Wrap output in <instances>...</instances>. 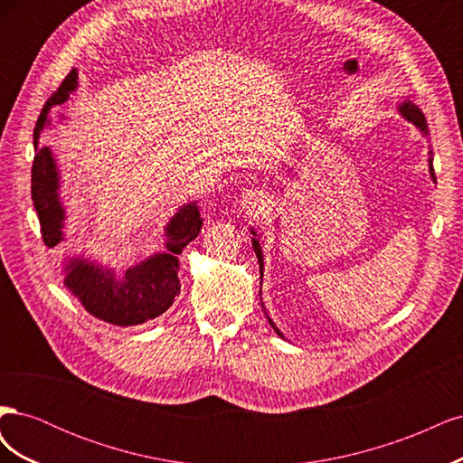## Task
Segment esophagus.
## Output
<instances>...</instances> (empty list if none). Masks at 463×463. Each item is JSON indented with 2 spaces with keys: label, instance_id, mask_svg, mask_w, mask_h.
Listing matches in <instances>:
<instances>
[{
  "label": "esophagus",
  "instance_id": "1",
  "mask_svg": "<svg viewBox=\"0 0 463 463\" xmlns=\"http://www.w3.org/2000/svg\"><path fill=\"white\" fill-rule=\"evenodd\" d=\"M262 203H264V193L260 189H247L241 194V204L245 208H260Z\"/></svg>",
  "mask_w": 463,
  "mask_h": 463
}]
</instances>
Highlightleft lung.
Instances as JSON below:
<instances>
[{
    "mask_svg": "<svg viewBox=\"0 0 463 463\" xmlns=\"http://www.w3.org/2000/svg\"><path fill=\"white\" fill-rule=\"evenodd\" d=\"M400 111H402V116H405L408 118L410 121H413L419 129H421L425 135H427V121H425V116H423V111L419 109L415 104H411V102H403L402 106H400ZM429 165H430V175H432V179L437 181V177H434V170H432V158H429ZM253 235H255V232H253ZM253 247H255V253H257V257H259V266H260V274H262V253H260V245H259V241L257 240H253ZM270 320V318H269ZM270 325H272V328L279 334V330L274 326V322L270 320ZM282 335V334H279Z\"/></svg>",
    "mask_w": 463,
    "mask_h": 463,
    "instance_id": "left-lung-1",
    "label": "left lung"
}]
</instances>
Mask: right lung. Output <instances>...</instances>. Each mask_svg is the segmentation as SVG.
Listing matches in <instances>:
<instances>
[{"label": "right lung", "mask_w": 463, "mask_h": 463, "mask_svg": "<svg viewBox=\"0 0 463 463\" xmlns=\"http://www.w3.org/2000/svg\"><path fill=\"white\" fill-rule=\"evenodd\" d=\"M77 89V71L71 69L60 89L55 90L40 111L34 128V162H33V203L40 220L42 240L48 247L58 245L63 228L65 213L58 199L60 174L55 167L52 150L48 146L38 148L40 131L46 128L48 111L52 106L63 104L69 92ZM203 220L197 204H187L170 220L165 228V253H158L148 260L133 266L125 276L96 266L94 262L75 259L67 264L65 286L85 305V309L96 318L109 325L135 326L156 318L174 305L181 291L179 284V260L177 255L194 237L199 235Z\"/></svg>", "instance_id": "obj_1"}]
</instances>
